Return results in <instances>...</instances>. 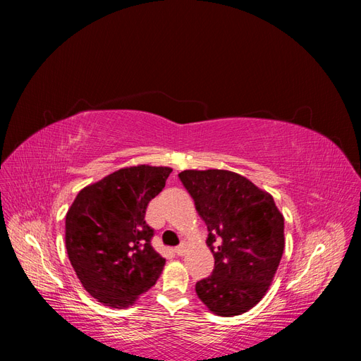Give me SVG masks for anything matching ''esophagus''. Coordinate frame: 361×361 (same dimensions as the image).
Listing matches in <instances>:
<instances>
[{
	"instance_id": "esophagus-1",
	"label": "esophagus",
	"mask_w": 361,
	"mask_h": 361,
	"mask_svg": "<svg viewBox=\"0 0 361 361\" xmlns=\"http://www.w3.org/2000/svg\"><path fill=\"white\" fill-rule=\"evenodd\" d=\"M185 251H187V244H185V243H182L179 247L174 248V253H176L178 256H183Z\"/></svg>"
}]
</instances>
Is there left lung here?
Returning a JSON list of instances; mask_svg holds the SVG:
<instances>
[{
	"label": "left lung",
	"mask_w": 361,
	"mask_h": 361,
	"mask_svg": "<svg viewBox=\"0 0 361 361\" xmlns=\"http://www.w3.org/2000/svg\"><path fill=\"white\" fill-rule=\"evenodd\" d=\"M179 178L207 226L215 265L195 292L212 313L243 314L265 297L285 250V218L272 195L228 170H183Z\"/></svg>",
	"instance_id": "8db88e82"
}]
</instances>
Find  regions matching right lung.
Masks as SVG:
<instances>
[{
    "label": "right lung",
    "mask_w": 361,
    "mask_h": 361,
    "mask_svg": "<svg viewBox=\"0 0 361 361\" xmlns=\"http://www.w3.org/2000/svg\"><path fill=\"white\" fill-rule=\"evenodd\" d=\"M173 169H120L87 185L66 214V250L82 288L104 305L125 309L155 285L166 265L146 224L149 202Z\"/></svg>",
    "instance_id": "add662e5"
}]
</instances>
